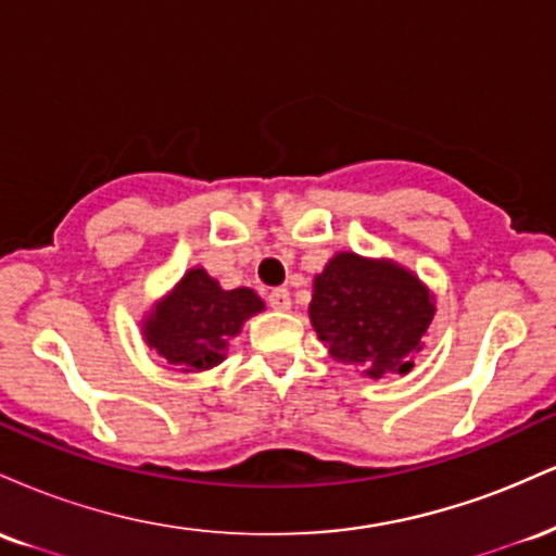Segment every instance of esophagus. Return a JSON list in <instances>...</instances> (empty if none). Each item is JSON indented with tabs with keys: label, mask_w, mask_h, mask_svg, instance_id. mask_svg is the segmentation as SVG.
I'll list each match as a JSON object with an SVG mask.
<instances>
[{
	"label": "esophagus",
	"mask_w": 556,
	"mask_h": 556,
	"mask_svg": "<svg viewBox=\"0 0 556 556\" xmlns=\"http://www.w3.org/2000/svg\"><path fill=\"white\" fill-rule=\"evenodd\" d=\"M266 300H269L274 311H290L292 305L290 290H287V287H274V290H269V295H266Z\"/></svg>",
	"instance_id": "esophagus-1"
}]
</instances>
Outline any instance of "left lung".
Instances as JSON below:
<instances>
[{
    "label": "left lung",
    "mask_w": 556,
    "mask_h": 556,
    "mask_svg": "<svg viewBox=\"0 0 556 556\" xmlns=\"http://www.w3.org/2000/svg\"><path fill=\"white\" fill-rule=\"evenodd\" d=\"M437 314L433 295L389 258L342 251L314 277L308 316L329 355L363 376L407 374Z\"/></svg>",
    "instance_id": "left-lung-1"
}]
</instances>
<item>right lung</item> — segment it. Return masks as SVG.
I'll use <instances>...</instances> for the list:
<instances>
[{
    "mask_svg": "<svg viewBox=\"0 0 556 556\" xmlns=\"http://www.w3.org/2000/svg\"><path fill=\"white\" fill-rule=\"evenodd\" d=\"M264 311L251 287L222 290L206 269H190L143 318V340L175 371H206L227 358L242 324Z\"/></svg>",
    "mask_w": 556,
    "mask_h": 556,
    "instance_id": "add662e5",
    "label": "right lung"
}]
</instances>
